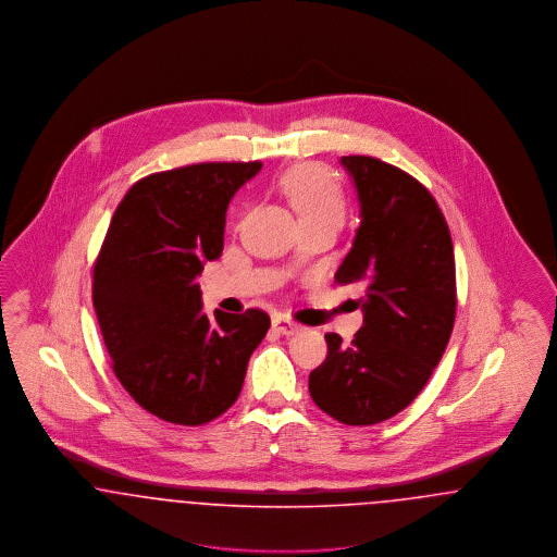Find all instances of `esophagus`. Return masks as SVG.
<instances>
[{"label": "esophagus", "instance_id": "1", "mask_svg": "<svg viewBox=\"0 0 557 557\" xmlns=\"http://www.w3.org/2000/svg\"><path fill=\"white\" fill-rule=\"evenodd\" d=\"M273 327H275L280 334H284V336H292V334H296V332L300 330V325H298L296 321L284 318V315H277V318H273Z\"/></svg>", "mask_w": 557, "mask_h": 557}]
</instances>
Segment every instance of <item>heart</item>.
<instances>
[{"label": "heart", "instance_id": "obj_1", "mask_svg": "<svg viewBox=\"0 0 557 557\" xmlns=\"http://www.w3.org/2000/svg\"><path fill=\"white\" fill-rule=\"evenodd\" d=\"M282 189L302 225L334 223L341 227L345 221V191L330 169L315 162L296 164L284 175Z\"/></svg>", "mask_w": 557, "mask_h": 557}]
</instances>
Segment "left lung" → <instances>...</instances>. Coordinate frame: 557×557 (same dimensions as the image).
<instances>
[{
    "label": "left lung",
    "mask_w": 557,
    "mask_h": 557,
    "mask_svg": "<svg viewBox=\"0 0 557 557\" xmlns=\"http://www.w3.org/2000/svg\"><path fill=\"white\" fill-rule=\"evenodd\" d=\"M361 225L336 284L366 288L350 345L325 334L327 357L309 375L321 411L346 425L380 424L422 393L449 343L457 286L445 214L416 177L373 157H343Z\"/></svg>",
    "instance_id": "8db88e82"
}]
</instances>
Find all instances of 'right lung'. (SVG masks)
<instances>
[{"label":"right lung","mask_w":557,"mask_h":557,"mask_svg":"<svg viewBox=\"0 0 557 557\" xmlns=\"http://www.w3.org/2000/svg\"><path fill=\"white\" fill-rule=\"evenodd\" d=\"M263 162H198L135 182L94 263V307L112 371L164 422L209 424L239 397L271 319L202 313L196 277L223 250L225 211Z\"/></svg>","instance_id":"add662e5"}]
</instances>
